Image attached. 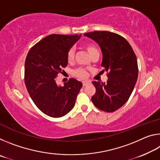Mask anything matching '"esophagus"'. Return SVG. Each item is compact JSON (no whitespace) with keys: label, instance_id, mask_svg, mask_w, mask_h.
Segmentation results:
<instances>
[{"label":"esophagus","instance_id":"obj_1","mask_svg":"<svg viewBox=\"0 0 160 160\" xmlns=\"http://www.w3.org/2000/svg\"><path fill=\"white\" fill-rule=\"evenodd\" d=\"M88 84H90V82H89V81H83L82 82L83 86H86L87 85H88Z\"/></svg>","mask_w":160,"mask_h":160}]
</instances>
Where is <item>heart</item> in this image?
I'll return each mask as SVG.
<instances>
[{"instance_id":"1","label":"heart","mask_w":160,"mask_h":160,"mask_svg":"<svg viewBox=\"0 0 160 160\" xmlns=\"http://www.w3.org/2000/svg\"><path fill=\"white\" fill-rule=\"evenodd\" d=\"M85 49L88 51V53H89V55L90 56H92V54H94L95 52H97V48L93 47V46L90 45V44H87L85 45ZM74 57H75V51L72 48H70L68 52L67 53V61L69 63H72V61H74ZM72 74H73L75 77H77L78 78H81V79H84L87 77V71L85 70L82 68H78L75 69L73 70L72 72Z\"/></svg>"}]
</instances>
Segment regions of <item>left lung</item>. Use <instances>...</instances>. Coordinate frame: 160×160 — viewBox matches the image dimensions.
Masks as SVG:
<instances>
[{"instance_id": "obj_1", "label": "left lung", "mask_w": 160, "mask_h": 160, "mask_svg": "<svg viewBox=\"0 0 160 160\" xmlns=\"http://www.w3.org/2000/svg\"><path fill=\"white\" fill-rule=\"evenodd\" d=\"M84 35L99 44L103 56L101 66L108 77L107 82H92L96 92L92 101L100 110L115 112L128 101L137 82L136 56L127 40L113 32L94 31Z\"/></svg>"}]
</instances>
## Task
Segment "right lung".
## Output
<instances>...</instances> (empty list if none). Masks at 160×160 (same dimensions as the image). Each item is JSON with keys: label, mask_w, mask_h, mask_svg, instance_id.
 I'll list each match as a JSON object with an SVG mask.
<instances>
[{"label": "right lung", "mask_w": 160, "mask_h": 160, "mask_svg": "<svg viewBox=\"0 0 160 160\" xmlns=\"http://www.w3.org/2000/svg\"><path fill=\"white\" fill-rule=\"evenodd\" d=\"M81 35L51 34L29 51L25 63V83L35 105L46 115L58 118L75 105L82 84L71 78L58 86V74L68 65L67 53Z\"/></svg>", "instance_id": "1"}]
</instances>
